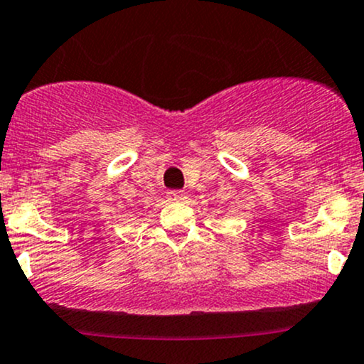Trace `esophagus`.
Returning <instances> with one entry per match:
<instances>
[{
  "label": "esophagus",
  "instance_id": "34e87169",
  "mask_svg": "<svg viewBox=\"0 0 364 364\" xmlns=\"http://www.w3.org/2000/svg\"><path fill=\"white\" fill-rule=\"evenodd\" d=\"M166 198H168V201H171V203L187 201V194L183 193V191H170V193L166 194Z\"/></svg>",
  "mask_w": 364,
  "mask_h": 364
}]
</instances>
